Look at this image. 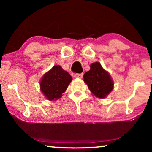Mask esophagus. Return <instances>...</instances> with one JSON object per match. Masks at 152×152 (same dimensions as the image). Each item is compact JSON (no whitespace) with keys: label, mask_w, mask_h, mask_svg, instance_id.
<instances>
[{"label":"esophagus","mask_w":152,"mask_h":152,"mask_svg":"<svg viewBox=\"0 0 152 152\" xmlns=\"http://www.w3.org/2000/svg\"><path fill=\"white\" fill-rule=\"evenodd\" d=\"M75 77L76 78H80L82 79L83 77V73H80V74H75Z\"/></svg>","instance_id":"obj_1"}]
</instances>
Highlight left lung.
I'll list each match as a JSON object with an SVG mask.
<instances>
[{"label":"left lung","instance_id":"obj_1","mask_svg":"<svg viewBox=\"0 0 152 152\" xmlns=\"http://www.w3.org/2000/svg\"><path fill=\"white\" fill-rule=\"evenodd\" d=\"M84 81L91 93L99 98H105L113 88L111 76L99 62L91 64L90 70L84 75Z\"/></svg>","mask_w":152,"mask_h":152}]
</instances>
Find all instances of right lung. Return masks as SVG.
<instances>
[{"mask_svg":"<svg viewBox=\"0 0 152 152\" xmlns=\"http://www.w3.org/2000/svg\"><path fill=\"white\" fill-rule=\"evenodd\" d=\"M71 81L72 77L68 72L60 66H54L43 76L40 88L48 99L57 100L62 96Z\"/></svg>","mask_w":152,"mask_h":152,"instance_id":"obj_1","label":"right lung"}]
</instances>
